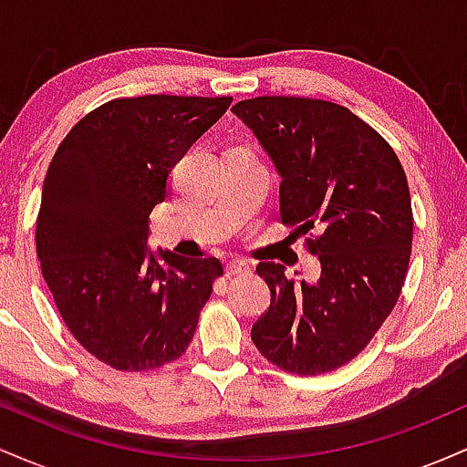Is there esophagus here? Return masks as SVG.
I'll list each match as a JSON object with an SVG mask.
<instances>
[{
  "instance_id": "1",
  "label": "esophagus",
  "mask_w": 467,
  "mask_h": 467,
  "mask_svg": "<svg viewBox=\"0 0 467 467\" xmlns=\"http://www.w3.org/2000/svg\"><path fill=\"white\" fill-rule=\"evenodd\" d=\"M244 272H250V264L248 261H241V259H233L226 264V275H244Z\"/></svg>"
}]
</instances>
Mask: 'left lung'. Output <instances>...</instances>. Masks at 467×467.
I'll list each match as a JSON object with an SVG mask.
<instances>
[{
	"instance_id": "1",
	"label": "left lung",
	"mask_w": 467,
	"mask_h": 467,
	"mask_svg": "<svg viewBox=\"0 0 467 467\" xmlns=\"http://www.w3.org/2000/svg\"><path fill=\"white\" fill-rule=\"evenodd\" d=\"M281 178L283 223L318 230L316 281L259 264L270 307L252 325L261 356L289 373L334 371L360 353L398 303L410 261L406 173L390 144L347 107L261 96L233 107Z\"/></svg>"
}]
</instances>
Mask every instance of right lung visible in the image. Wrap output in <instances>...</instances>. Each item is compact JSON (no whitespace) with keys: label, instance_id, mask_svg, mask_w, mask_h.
<instances>
[{"label":"right lung","instance_id":"right-lung-1","mask_svg":"<svg viewBox=\"0 0 467 467\" xmlns=\"http://www.w3.org/2000/svg\"><path fill=\"white\" fill-rule=\"evenodd\" d=\"M233 99L151 94L80 118L41 191L36 256L67 329L120 371L178 360L222 275L215 256L149 248V215L171 171Z\"/></svg>","mask_w":467,"mask_h":467}]
</instances>
